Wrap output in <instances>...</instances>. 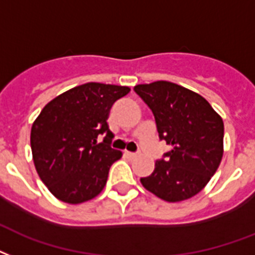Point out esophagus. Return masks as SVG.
<instances>
[{
  "label": "esophagus",
  "mask_w": 255,
  "mask_h": 255,
  "mask_svg": "<svg viewBox=\"0 0 255 255\" xmlns=\"http://www.w3.org/2000/svg\"><path fill=\"white\" fill-rule=\"evenodd\" d=\"M124 155H126V156H127V158H129V159H133V158H136V153H133V152H129V151H126V152H124Z\"/></svg>",
  "instance_id": "esophagus-1"
}]
</instances>
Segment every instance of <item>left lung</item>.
Instances as JSON below:
<instances>
[{"instance_id":"8db88e82","label":"left lung","mask_w":255,"mask_h":255,"mask_svg":"<svg viewBox=\"0 0 255 255\" xmlns=\"http://www.w3.org/2000/svg\"><path fill=\"white\" fill-rule=\"evenodd\" d=\"M152 111L159 137L171 145L166 159L141 178L145 190L166 202L197 195L218 170L223 156V120L205 97L170 81L135 85Z\"/></svg>"}]
</instances>
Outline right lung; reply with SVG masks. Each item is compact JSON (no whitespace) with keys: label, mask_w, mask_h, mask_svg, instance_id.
Segmentation results:
<instances>
[{"label":"right lung","mask_w":255,"mask_h":255,"mask_svg":"<svg viewBox=\"0 0 255 255\" xmlns=\"http://www.w3.org/2000/svg\"><path fill=\"white\" fill-rule=\"evenodd\" d=\"M128 87L87 83L58 95L37 116L30 147L40 179L54 197L79 205L97 197L122 151L111 148L107 119ZM106 134L103 143L97 136Z\"/></svg>","instance_id":"add662e5"}]
</instances>
